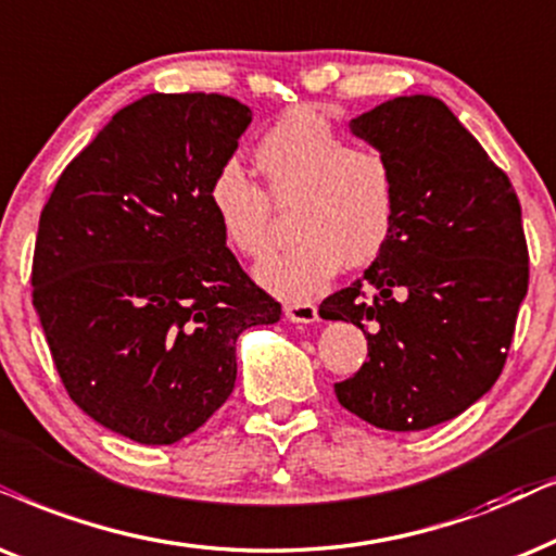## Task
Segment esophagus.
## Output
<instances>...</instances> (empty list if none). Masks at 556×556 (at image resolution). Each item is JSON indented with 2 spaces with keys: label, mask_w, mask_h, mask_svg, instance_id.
I'll return each mask as SVG.
<instances>
[{
  "label": "esophagus",
  "mask_w": 556,
  "mask_h": 556,
  "mask_svg": "<svg viewBox=\"0 0 556 556\" xmlns=\"http://www.w3.org/2000/svg\"><path fill=\"white\" fill-rule=\"evenodd\" d=\"M286 316L288 321L312 324L319 319V312H316V306L308 304V301H293V304H286Z\"/></svg>",
  "instance_id": "esophagus-1"
}]
</instances>
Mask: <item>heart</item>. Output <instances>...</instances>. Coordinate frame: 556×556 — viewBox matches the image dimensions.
Returning a JSON list of instances; mask_svg holds the SVG:
<instances>
[{"mask_svg":"<svg viewBox=\"0 0 556 556\" xmlns=\"http://www.w3.org/2000/svg\"><path fill=\"white\" fill-rule=\"evenodd\" d=\"M252 157L265 189L227 165L208 189V206L222 240L257 263L273 250L267 197L276 204L293 201L291 235L299 242L257 268V280L270 293L312 299L342 263L350 268L370 263L391 240L399 178L386 150L348 146L324 114L295 106L265 129Z\"/></svg>","mask_w":556,"mask_h":556,"instance_id":"b5f03b06","label":"heart"}]
</instances>
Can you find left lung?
I'll use <instances>...</instances> for the list:
<instances>
[{"label": "left lung", "mask_w": 556, "mask_h": 556, "mask_svg": "<svg viewBox=\"0 0 556 556\" xmlns=\"http://www.w3.org/2000/svg\"><path fill=\"white\" fill-rule=\"evenodd\" d=\"M350 129L393 161L399 216L370 268L319 306L367 337V363L334 393L372 427L421 431L470 408L506 365L529 291L521 204L434 97H395Z\"/></svg>", "instance_id": "8db88e82"}]
</instances>
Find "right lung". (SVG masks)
Here are the masks:
<instances>
[{
    "label": "right lung",
    "instance_id": "right-lung-1",
    "mask_svg": "<svg viewBox=\"0 0 556 556\" xmlns=\"http://www.w3.org/2000/svg\"><path fill=\"white\" fill-rule=\"evenodd\" d=\"M252 122L222 93H148L42 206L33 306L84 414L140 444L189 437L232 393L237 337L280 304L222 240L208 189Z\"/></svg>",
    "mask_w": 556,
    "mask_h": 556
}]
</instances>
